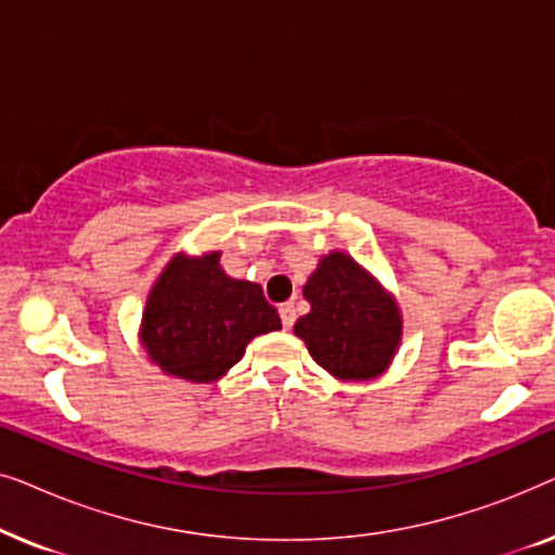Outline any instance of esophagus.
Masks as SVG:
<instances>
[{
  "mask_svg": "<svg viewBox=\"0 0 555 555\" xmlns=\"http://www.w3.org/2000/svg\"><path fill=\"white\" fill-rule=\"evenodd\" d=\"M280 321H283V328H293V323H295L293 302H283V306H280Z\"/></svg>",
  "mask_w": 555,
  "mask_h": 555,
  "instance_id": "34e87169",
  "label": "esophagus"
}]
</instances>
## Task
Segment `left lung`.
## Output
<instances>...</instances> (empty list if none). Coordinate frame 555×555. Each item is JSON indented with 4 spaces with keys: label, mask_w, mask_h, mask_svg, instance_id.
<instances>
[{
    "label": "left lung",
    "mask_w": 555,
    "mask_h": 555,
    "mask_svg": "<svg viewBox=\"0 0 555 555\" xmlns=\"http://www.w3.org/2000/svg\"><path fill=\"white\" fill-rule=\"evenodd\" d=\"M310 313L295 323L318 366L338 378H371L401 338L399 308L351 257L331 253L302 287Z\"/></svg>",
    "instance_id": "1"
}]
</instances>
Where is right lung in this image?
<instances>
[{
    "label": "right lung",
    "instance_id": "add662e5",
    "mask_svg": "<svg viewBox=\"0 0 555 555\" xmlns=\"http://www.w3.org/2000/svg\"><path fill=\"white\" fill-rule=\"evenodd\" d=\"M283 328L262 287L232 280L219 253L199 260L173 257L149 295L143 344L166 374L215 382L242 359L249 340Z\"/></svg>",
    "mask_w": 555,
    "mask_h": 555
}]
</instances>
